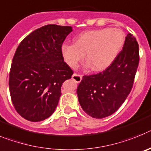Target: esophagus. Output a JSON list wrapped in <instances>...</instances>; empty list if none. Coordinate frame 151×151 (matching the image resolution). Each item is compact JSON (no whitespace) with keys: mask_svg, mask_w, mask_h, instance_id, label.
Instances as JSON below:
<instances>
[{"mask_svg":"<svg viewBox=\"0 0 151 151\" xmlns=\"http://www.w3.org/2000/svg\"><path fill=\"white\" fill-rule=\"evenodd\" d=\"M82 77L83 76L82 75H80V74H74L72 75V80L74 81L76 83H80L82 80Z\"/></svg>","mask_w":151,"mask_h":151,"instance_id":"1","label":"esophagus"}]
</instances>
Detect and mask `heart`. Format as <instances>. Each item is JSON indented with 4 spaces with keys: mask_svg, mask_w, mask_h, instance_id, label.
I'll use <instances>...</instances> for the list:
<instances>
[{
    "mask_svg": "<svg viewBox=\"0 0 151 151\" xmlns=\"http://www.w3.org/2000/svg\"><path fill=\"white\" fill-rule=\"evenodd\" d=\"M124 42V34L116 28L86 31L75 39L74 44H63L61 52L67 65L75 69L86 54L93 70L100 71L112 65Z\"/></svg>",
    "mask_w": 151,
    "mask_h": 151,
    "instance_id": "heart-1",
    "label": "heart"
}]
</instances>
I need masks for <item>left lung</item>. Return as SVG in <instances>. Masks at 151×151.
<instances>
[{
	"label": "left lung",
	"instance_id": "1",
	"mask_svg": "<svg viewBox=\"0 0 151 151\" xmlns=\"http://www.w3.org/2000/svg\"><path fill=\"white\" fill-rule=\"evenodd\" d=\"M138 63V43L128 33L112 65L99 74L83 77L77 94L83 111L95 119L116 112L130 93Z\"/></svg>",
	"mask_w": 151,
	"mask_h": 151
}]
</instances>
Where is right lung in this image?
<instances>
[{
	"instance_id": "1",
	"label": "right lung",
	"mask_w": 151,
	"mask_h": 151,
	"mask_svg": "<svg viewBox=\"0 0 151 151\" xmlns=\"http://www.w3.org/2000/svg\"><path fill=\"white\" fill-rule=\"evenodd\" d=\"M71 27L49 24L37 29L21 42L13 58L9 77L11 100L28 121L48 119L58 106L64 81L73 70L64 61L61 45Z\"/></svg>"
}]
</instances>
